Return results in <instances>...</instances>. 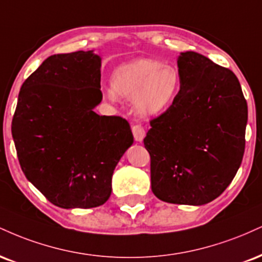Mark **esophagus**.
Listing matches in <instances>:
<instances>
[{
    "mask_svg": "<svg viewBox=\"0 0 262 262\" xmlns=\"http://www.w3.org/2000/svg\"><path fill=\"white\" fill-rule=\"evenodd\" d=\"M132 132H133L134 139L137 141H139V143H141L145 138V129L141 127L140 124H135L132 127Z\"/></svg>",
    "mask_w": 262,
    "mask_h": 262,
    "instance_id": "1",
    "label": "esophagus"
}]
</instances>
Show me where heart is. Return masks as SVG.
Returning a JSON list of instances; mask_svg holds the SVG:
<instances>
[{"label": "heart", "instance_id": "obj_1", "mask_svg": "<svg viewBox=\"0 0 262 262\" xmlns=\"http://www.w3.org/2000/svg\"><path fill=\"white\" fill-rule=\"evenodd\" d=\"M181 88V74L174 66L144 58L125 63L113 72L112 90L107 91V96L133 100L138 113L156 116L174 102Z\"/></svg>", "mask_w": 262, "mask_h": 262}]
</instances>
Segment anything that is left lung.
Here are the masks:
<instances>
[{
  "label": "left lung",
  "mask_w": 262,
  "mask_h": 262,
  "mask_svg": "<svg viewBox=\"0 0 262 262\" xmlns=\"http://www.w3.org/2000/svg\"><path fill=\"white\" fill-rule=\"evenodd\" d=\"M181 93L150 121L144 139L151 189L160 200L204 205L237 174L245 149L248 105L238 78L200 53L178 57Z\"/></svg>",
  "instance_id": "obj_1"
}]
</instances>
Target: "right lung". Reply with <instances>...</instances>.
I'll list each match as a JSON object with an SVG mask.
<instances>
[{"instance_id": "add662e5", "label": "right lung", "mask_w": 262, "mask_h": 262, "mask_svg": "<svg viewBox=\"0 0 262 262\" xmlns=\"http://www.w3.org/2000/svg\"><path fill=\"white\" fill-rule=\"evenodd\" d=\"M101 58L93 51L53 55L24 81L12 119L21 171L62 209L105 204L112 174L133 144L130 125L99 116Z\"/></svg>"}]
</instances>
